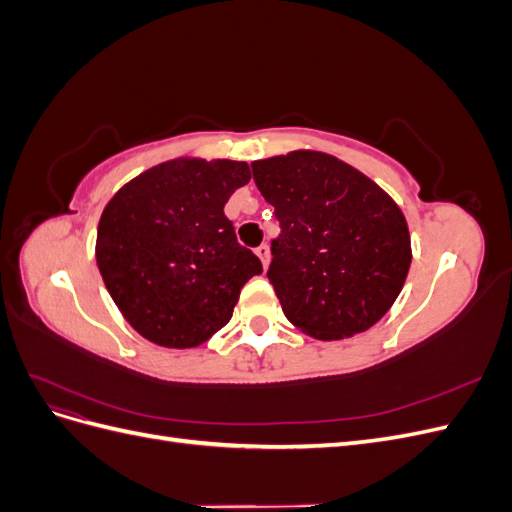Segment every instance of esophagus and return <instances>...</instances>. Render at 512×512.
Here are the masks:
<instances>
[{
	"label": "esophagus",
	"mask_w": 512,
	"mask_h": 512,
	"mask_svg": "<svg viewBox=\"0 0 512 512\" xmlns=\"http://www.w3.org/2000/svg\"><path fill=\"white\" fill-rule=\"evenodd\" d=\"M256 256L260 258V262H262V267H269V262H271V250H269V245L267 243H262V245H258L256 247Z\"/></svg>",
	"instance_id": "obj_1"
}]
</instances>
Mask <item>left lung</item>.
Returning a JSON list of instances; mask_svg holds the SVG:
<instances>
[{"mask_svg": "<svg viewBox=\"0 0 512 512\" xmlns=\"http://www.w3.org/2000/svg\"><path fill=\"white\" fill-rule=\"evenodd\" d=\"M275 207L269 282L286 318L322 342L363 333L389 312L412 262L404 213L378 183L312 149L252 162Z\"/></svg>", "mask_w": 512, "mask_h": 512, "instance_id": "obj_1", "label": "left lung"}]
</instances>
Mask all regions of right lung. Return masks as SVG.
<instances>
[{"instance_id":"add662e5","label":"right lung","mask_w":512,"mask_h":512,"mask_svg":"<svg viewBox=\"0 0 512 512\" xmlns=\"http://www.w3.org/2000/svg\"><path fill=\"white\" fill-rule=\"evenodd\" d=\"M245 162L177 158L128 181L98 224L106 290L134 331L164 348L205 344L262 273L224 205L250 181Z\"/></svg>"}]
</instances>
